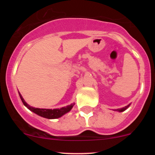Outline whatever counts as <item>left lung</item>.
Instances as JSON below:
<instances>
[{
  "label": "left lung",
  "instance_id": "obj_1",
  "mask_svg": "<svg viewBox=\"0 0 155 155\" xmlns=\"http://www.w3.org/2000/svg\"><path fill=\"white\" fill-rule=\"evenodd\" d=\"M129 106H130V104L127 105V106H125V107H123V108H119V109H117L116 111H124V110L127 109V108H128Z\"/></svg>",
  "mask_w": 155,
  "mask_h": 155
}]
</instances>
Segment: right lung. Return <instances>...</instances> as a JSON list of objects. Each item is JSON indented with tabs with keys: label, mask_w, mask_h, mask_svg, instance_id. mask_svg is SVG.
<instances>
[{
	"label": "right lung",
	"mask_w": 155,
	"mask_h": 155,
	"mask_svg": "<svg viewBox=\"0 0 155 155\" xmlns=\"http://www.w3.org/2000/svg\"><path fill=\"white\" fill-rule=\"evenodd\" d=\"M19 97H20L21 100H22L23 104L26 106L27 108H29L31 111H32L36 114L39 115L41 117H43L44 118L47 119H57L59 118V117H62L63 114H65L67 112L70 111L71 109L74 106V104L70 105V106H67V107H63L61 108H58V109H45V108H35L30 106L25 101H24V99L22 98V95H20V93H19Z\"/></svg>",
	"instance_id": "obj_1"
}]
</instances>
